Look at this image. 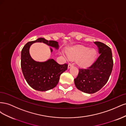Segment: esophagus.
<instances>
[{
    "mask_svg": "<svg viewBox=\"0 0 126 126\" xmlns=\"http://www.w3.org/2000/svg\"><path fill=\"white\" fill-rule=\"evenodd\" d=\"M73 66V64H72V63H69V64H68V69H69L70 68H71V67H72Z\"/></svg>",
    "mask_w": 126,
    "mask_h": 126,
    "instance_id": "1",
    "label": "esophagus"
}]
</instances>
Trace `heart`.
<instances>
[{
    "label": "heart",
    "instance_id": "heart-1",
    "mask_svg": "<svg viewBox=\"0 0 126 126\" xmlns=\"http://www.w3.org/2000/svg\"><path fill=\"white\" fill-rule=\"evenodd\" d=\"M67 56L70 59H78V63L79 65L86 67L93 63L96 59L97 52L94 49L78 46L70 48L67 52Z\"/></svg>",
    "mask_w": 126,
    "mask_h": 126
}]
</instances>
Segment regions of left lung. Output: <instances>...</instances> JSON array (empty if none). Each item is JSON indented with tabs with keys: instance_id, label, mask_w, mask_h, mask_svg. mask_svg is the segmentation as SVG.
<instances>
[{
	"instance_id": "1",
	"label": "left lung",
	"mask_w": 126,
	"mask_h": 126,
	"mask_svg": "<svg viewBox=\"0 0 126 126\" xmlns=\"http://www.w3.org/2000/svg\"><path fill=\"white\" fill-rule=\"evenodd\" d=\"M99 56L87 69H79L74 82L77 88L87 94H94L100 90L107 82L113 67L111 48L101 42H94Z\"/></svg>"
}]
</instances>
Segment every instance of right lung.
Instances as JSON below:
<instances>
[{
	"label": "right lung",
	"instance_id": "right-lung-1",
	"mask_svg": "<svg viewBox=\"0 0 126 126\" xmlns=\"http://www.w3.org/2000/svg\"><path fill=\"white\" fill-rule=\"evenodd\" d=\"M35 43H43L56 49H58L59 46L57 41L39 38L27 43L21 50V67L26 81L36 90L47 91L54 88L58 84L60 76L67 69L68 64H59L53 59L44 62L33 60L30 56L29 49L31 45ZM50 50L52 51L51 48Z\"/></svg>",
	"mask_w": 126,
	"mask_h": 126
}]
</instances>
